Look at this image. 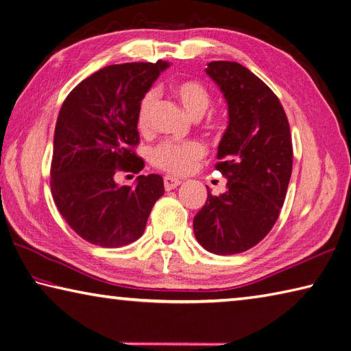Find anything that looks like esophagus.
<instances>
[{"mask_svg":"<svg viewBox=\"0 0 351 351\" xmlns=\"http://www.w3.org/2000/svg\"><path fill=\"white\" fill-rule=\"evenodd\" d=\"M182 181L180 178H173V176H164V187L166 190H171V189H176L178 185H180Z\"/></svg>","mask_w":351,"mask_h":351,"instance_id":"1","label":"esophagus"}]
</instances>
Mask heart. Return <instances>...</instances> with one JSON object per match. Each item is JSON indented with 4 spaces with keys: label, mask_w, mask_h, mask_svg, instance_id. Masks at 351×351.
Instances as JSON below:
<instances>
[{
    "label": "heart",
    "mask_w": 351,
    "mask_h": 351,
    "mask_svg": "<svg viewBox=\"0 0 351 351\" xmlns=\"http://www.w3.org/2000/svg\"><path fill=\"white\" fill-rule=\"evenodd\" d=\"M173 93L182 106L191 117L199 119L202 117L211 105V95L207 88L195 80H181L173 85ZM158 99L156 89H149L143 94V97L136 106V128L140 132H146L150 128V117ZM207 154V147L197 140H167L158 144L152 150L150 160L154 166L173 175H185L196 167V164Z\"/></svg>",
    "instance_id": "heart-1"
}]
</instances>
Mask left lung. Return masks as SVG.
Returning a JSON list of instances; mask_svg holds the SVG:
<instances>
[{
    "label": "left lung",
    "instance_id": "8db88e82",
    "mask_svg": "<svg viewBox=\"0 0 351 351\" xmlns=\"http://www.w3.org/2000/svg\"><path fill=\"white\" fill-rule=\"evenodd\" d=\"M205 71L228 103V128L216 164L226 191H208L193 230L205 250L231 256L262 242L277 222L292 173V138L278 97L248 68L216 60Z\"/></svg>",
    "mask_w": 351,
    "mask_h": 351
}]
</instances>
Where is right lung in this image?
I'll use <instances>...</instances> for the list:
<instances>
[{
	"instance_id": "right-lung-1",
	"label": "right lung",
	"mask_w": 351,
	"mask_h": 351,
	"mask_svg": "<svg viewBox=\"0 0 351 351\" xmlns=\"http://www.w3.org/2000/svg\"><path fill=\"white\" fill-rule=\"evenodd\" d=\"M167 62L109 65L82 80L62 103L53 141L51 195L66 223L93 245L119 248L140 239L155 202L160 175L119 185L117 171L140 173L143 158L136 106Z\"/></svg>"
}]
</instances>
